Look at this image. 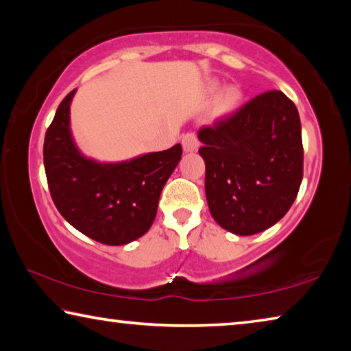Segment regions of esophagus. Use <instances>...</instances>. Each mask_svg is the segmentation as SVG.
<instances>
[{"label":"esophagus","mask_w":351,"mask_h":351,"mask_svg":"<svg viewBox=\"0 0 351 351\" xmlns=\"http://www.w3.org/2000/svg\"><path fill=\"white\" fill-rule=\"evenodd\" d=\"M199 145H201V142H199V139H198V136H197V133H193V132H190V133H186L182 136V148H184V152H197L198 148H199Z\"/></svg>","instance_id":"34e87169"}]
</instances>
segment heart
I'll use <instances>...</instances> for the list:
<instances>
[{"label":"heart","instance_id":"obj_1","mask_svg":"<svg viewBox=\"0 0 351 351\" xmlns=\"http://www.w3.org/2000/svg\"><path fill=\"white\" fill-rule=\"evenodd\" d=\"M239 99H240V91L237 90V88H229L223 96V108L224 110L234 108L235 104L239 102Z\"/></svg>","mask_w":351,"mask_h":351}]
</instances>
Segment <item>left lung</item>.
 I'll use <instances>...</instances> for the list:
<instances>
[{"label":"left lung","mask_w":351,"mask_h":351,"mask_svg":"<svg viewBox=\"0 0 351 351\" xmlns=\"http://www.w3.org/2000/svg\"><path fill=\"white\" fill-rule=\"evenodd\" d=\"M212 217L237 235L271 228L293 206L304 178L299 111L282 91L261 93L198 132Z\"/></svg>","instance_id":"8db88e82"}]
</instances>
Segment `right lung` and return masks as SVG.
Segmentation results:
<instances>
[{"instance_id": "right-lung-1", "label": "right lung", "mask_w": 351, "mask_h": 351, "mask_svg": "<svg viewBox=\"0 0 351 351\" xmlns=\"http://www.w3.org/2000/svg\"><path fill=\"white\" fill-rule=\"evenodd\" d=\"M74 93L58 105L45 136L47 187L58 212L77 230L104 245H127L153 224L162 187L180 162L182 147L176 144L119 164L83 158L69 132Z\"/></svg>"}]
</instances>
